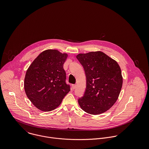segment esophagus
Wrapping results in <instances>:
<instances>
[{"label":"esophagus","instance_id":"obj_1","mask_svg":"<svg viewBox=\"0 0 149 149\" xmlns=\"http://www.w3.org/2000/svg\"><path fill=\"white\" fill-rule=\"evenodd\" d=\"M72 88H73V89H74L76 88V84H72Z\"/></svg>","mask_w":149,"mask_h":149}]
</instances>
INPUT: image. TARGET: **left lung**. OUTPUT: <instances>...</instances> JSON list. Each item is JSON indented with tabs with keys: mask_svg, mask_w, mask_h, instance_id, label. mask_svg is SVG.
<instances>
[{
	"mask_svg": "<svg viewBox=\"0 0 149 149\" xmlns=\"http://www.w3.org/2000/svg\"><path fill=\"white\" fill-rule=\"evenodd\" d=\"M76 58L86 76L85 92L78 99L80 106L92 115L104 113L116 102L122 89L119 65L102 52L79 54Z\"/></svg>",
	"mask_w": 149,
	"mask_h": 149,
	"instance_id": "1",
	"label": "left lung"
}]
</instances>
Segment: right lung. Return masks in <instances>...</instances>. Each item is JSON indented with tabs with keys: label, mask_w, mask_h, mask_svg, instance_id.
<instances>
[{
	"label": "right lung",
	"mask_w": 149,
	"mask_h": 149,
	"mask_svg": "<svg viewBox=\"0 0 149 149\" xmlns=\"http://www.w3.org/2000/svg\"><path fill=\"white\" fill-rule=\"evenodd\" d=\"M67 57V54L48 49L39 54L27 70L24 81L26 94L42 111L59 106L70 90L63 68Z\"/></svg>",
	"instance_id": "add662e5"
}]
</instances>
